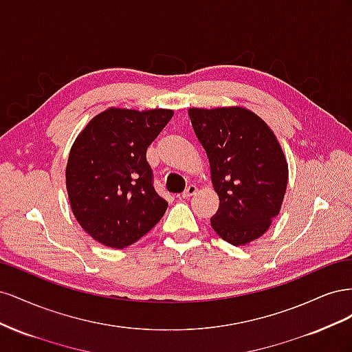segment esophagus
Instances as JSON below:
<instances>
[{"instance_id": "34e87169", "label": "esophagus", "mask_w": 352, "mask_h": 352, "mask_svg": "<svg viewBox=\"0 0 352 352\" xmlns=\"http://www.w3.org/2000/svg\"><path fill=\"white\" fill-rule=\"evenodd\" d=\"M195 192H197V186H195V185H189V186L184 190L182 198H189V197H192Z\"/></svg>"}]
</instances>
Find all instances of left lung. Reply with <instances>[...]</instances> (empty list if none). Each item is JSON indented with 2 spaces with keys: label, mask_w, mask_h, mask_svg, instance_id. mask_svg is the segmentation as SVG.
Segmentation results:
<instances>
[{
  "label": "left lung",
  "mask_w": 352,
  "mask_h": 352,
  "mask_svg": "<svg viewBox=\"0 0 352 352\" xmlns=\"http://www.w3.org/2000/svg\"><path fill=\"white\" fill-rule=\"evenodd\" d=\"M204 148L219 210L211 228L235 247L264 235L279 214L287 185V163L270 127L243 107L189 109Z\"/></svg>",
  "instance_id": "1"
}]
</instances>
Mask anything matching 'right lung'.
<instances>
[{"instance_id":"1","label":"right lung","mask_w":352,"mask_h":352,"mask_svg":"<svg viewBox=\"0 0 352 352\" xmlns=\"http://www.w3.org/2000/svg\"><path fill=\"white\" fill-rule=\"evenodd\" d=\"M173 111L109 109L85 126L66 167L70 207L82 229L110 248H124L164 216L146 150Z\"/></svg>"}]
</instances>
